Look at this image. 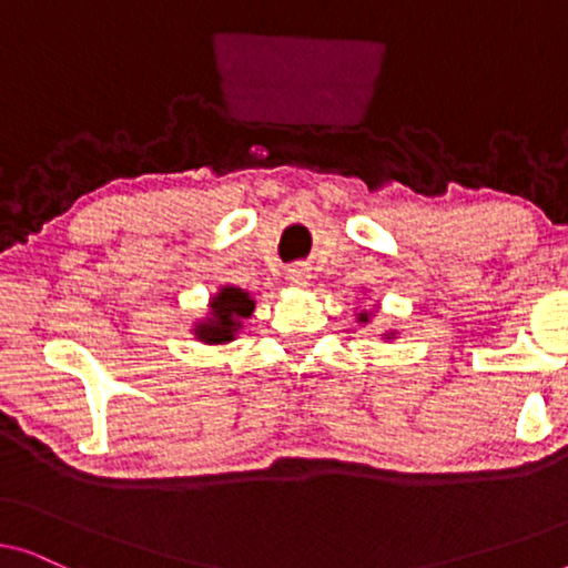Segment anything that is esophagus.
I'll return each instance as SVG.
<instances>
[{"mask_svg": "<svg viewBox=\"0 0 568 568\" xmlns=\"http://www.w3.org/2000/svg\"><path fill=\"white\" fill-rule=\"evenodd\" d=\"M310 278V268L307 266H294L290 268V282L297 284V286H305Z\"/></svg>", "mask_w": 568, "mask_h": 568, "instance_id": "1", "label": "esophagus"}]
</instances>
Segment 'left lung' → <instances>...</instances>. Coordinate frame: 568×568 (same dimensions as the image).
<instances>
[{
	"label": "left lung",
	"mask_w": 568,
	"mask_h": 568,
	"mask_svg": "<svg viewBox=\"0 0 568 568\" xmlns=\"http://www.w3.org/2000/svg\"><path fill=\"white\" fill-rule=\"evenodd\" d=\"M362 321H367V315H362Z\"/></svg>",
	"instance_id": "obj_1"
}]
</instances>
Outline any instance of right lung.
<instances>
[{"label":"right lung","mask_w":568,"mask_h":568,"mask_svg":"<svg viewBox=\"0 0 568 568\" xmlns=\"http://www.w3.org/2000/svg\"><path fill=\"white\" fill-rule=\"evenodd\" d=\"M253 313V300L251 294L237 290V286H224L212 302V321L199 325L196 336L206 344H222L230 341L232 333L237 331L240 317H247Z\"/></svg>","instance_id":"add662e5"}]
</instances>
